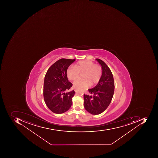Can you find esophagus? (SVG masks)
Returning <instances> with one entry per match:
<instances>
[{
    "label": "esophagus",
    "mask_w": 158,
    "mask_h": 158,
    "mask_svg": "<svg viewBox=\"0 0 158 158\" xmlns=\"http://www.w3.org/2000/svg\"><path fill=\"white\" fill-rule=\"evenodd\" d=\"M74 91H75V92H77V88H74Z\"/></svg>",
    "instance_id": "1"
}]
</instances>
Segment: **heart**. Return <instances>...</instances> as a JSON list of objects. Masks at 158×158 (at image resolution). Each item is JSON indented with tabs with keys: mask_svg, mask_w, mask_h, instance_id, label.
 <instances>
[{
	"mask_svg": "<svg viewBox=\"0 0 158 158\" xmlns=\"http://www.w3.org/2000/svg\"><path fill=\"white\" fill-rule=\"evenodd\" d=\"M83 78H79L73 83V85L78 88L87 87L90 85H93L99 82L102 76L101 67L94 62L88 60L79 61L74 66L68 68L67 76L70 80L77 79L80 73H82Z\"/></svg>",
	"mask_w": 158,
	"mask_h": 158,
	"instance_id": "obj_1",
	"label": "heart"
}]
</instances>
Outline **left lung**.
Returning a JSON list of instances; mask_svg holds the SVG:
<instances>
[{
  "mask_svg": "<svg viewBox=\"0 0 158 158\" xmlns=\"http://www.w3.org/2000/svg\"><path fill=\"white\" fill-rule=\"evenodd\" d=\"M96 59L101 65L102 76L97 85L88 89L92 95L84 94L85 109L94 115L101 114L107 108L114 91V81L110 69L103 61L98 58Z\"/></svg>",
  "mask_w": 158,
  "mask_h": 158,
  "instance_id": "left-lung-1",
  "label": "left lung"
}]
</instances>
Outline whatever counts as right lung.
I'll use <instances>...</instances> for the list:
<instances>
[{
	"label": "right lung",
	"mask_w": 158,
	"mask_h": 158,
	"mask_svg": "<svg viewBox=\"0 0 158 158\" xmlns=\"http://www.w3.org/2000/svg\"><path fill=\"white\" fill-rule=\"evenodd\" d=\"M75 59L62 58L55 62L48 69L44 77V99L49 109L55 114L65 113L70 108L73 90L66 92L72 86L68 81L67 70Z\"/></svg>",
	"instance_id": "1"
}]
</instances>
